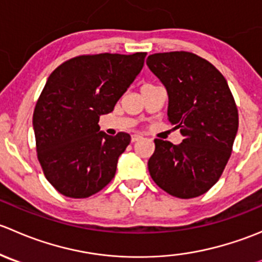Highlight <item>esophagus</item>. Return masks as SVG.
Instances as JSON below:
<instances>
[{
	"mask_svg": "<svg viewBox=\"0 0 262 262\" xmlns=\"http://www.w3.org/2000/svg\"><path fill=\"white\" fill-rule=\"evenodd\" d=\"M139 139H142V136H139V134H133V136H132V142H137L139 141Z\"/></svg>",
	"mask_w": 262,
	"mask_h": 262,
	"instance_id": "obj_1",
	"label": "esophagus"
}]
</instances>
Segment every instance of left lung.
Masks as SVG:
<instances>
[{
	"instance_id": "8db88e82",
	"label": "left lung",
	"mask_w": 262,
	"mask_h": 262,
	"mask_svg": "<svg viewBox=\"0 0 262 262\" xmlns=\"http://www.w3.org/2000/svg\"><path fill=\"white\" fill-rule=\"evenodd\" d=\"M147 66L165 84L168 120L184 137L180 144L155 139L150 178L172 196H200L219 180L231 157L238 129L233 95L223 75L194 53H155Z\"/></svg>"
}]
</instances>
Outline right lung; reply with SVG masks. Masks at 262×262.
<instances>
[{"instance_id": "add662e5", "label": "right lung", "mask_w": 262, "mask_h": 262, "mask_svg": "<svg viewBox=\"0 0 262 262\" xmlns=\"http://www.w3.org/2000/svg\"><path fill=\"white\" fill-rule=\"evenodd\" d=\"M146 54H83L50 73L34 109L33 125L44 176L64 196L89 198L114 179L130 136L100 132V115L114 110L143 68Z\"/></svg>"}]
</instances>
